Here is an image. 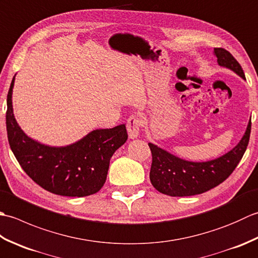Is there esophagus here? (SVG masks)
I'll return each mask as SVG.
<instances>
[{
	"label": "esophagus",
	"instance_id": "esophagus-1",
	"mask_svg": "<svg viewBox=\"0 0 258 258\" xmlns=\"http://www.w3.org/2000/svg\"><path fill=\"white\" fill-rule=\"evenodd\" d=\"M142 128V119L138 115H132L127 119V133L130 139H138Z\"/></svg>",
	"mask_w": 258,
	"mask_h": 258
}]
</instances>
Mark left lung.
Listing matches in <instances>:
<instances>
[{
  "label": "left lung",
  "instance_id": "left-lung-1",
  "mask_svg": "<svg viewBox=\"0 0 258 258\" xmlns=\"http://www.w3.org/2000/svg\"><path fill=\"white\" fill-rule=\"evenodd\" d=\"M214 55L222 68L233 71L245 80L239 63L224 48H214ZM250 119L238 144L225 154L206 162H193L180 158L153 143L150 179L152 185L165 195L191 196L202 194L223 183L233 173L247 149L250 135Z\"/></svg>",
  "mask_w": 258,
  "mask_h": 258
}]
</instances>
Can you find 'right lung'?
I'll return each mask as SVG.
<instances>
[{"label":"right lung","mask_w":258,"mask_h":258,"mask_svg":"<svg viewBox=\"0 0 258 258\" xmlns=\"http://www.w3.org/2000/svg\"><path fill=\"white\" fill-rule=\"evenodd\" d=\"M8 93L7 131L10 147L23 171L53 194L83 197L97 193L106 180L111 157L127 140L125 124L93 130L65 146H50L27 136L14 116L12 94Z\"/></svg>","instance_id":"1"}]
</instances>
